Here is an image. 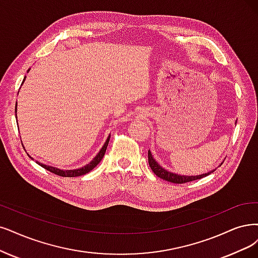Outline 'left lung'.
<instances>
[{"label":"left lung","instance_id":"left-lung-1","mask_svg":"<svg viewBox=\"0 0 258 258\" xmlns=\"http://www.w3.org/2000/svg\"><path fill=\"white\" fill-rule=\"evenodd\" d=\"M148 160H149V165H150L152 171H153V172H154V174H156L160 178L167 180V182H171V183H173V184H185V183L192 182V180H197V179H200V178H202V177H205V176L209 175L211 173H213L214 171H215L214 170V171H212V172H209V173H205V174H202V175H197V176L177 175V174H174V173L168 172V171H166L165 169L161 168L156 163L155 159L152 157V154H151L150 151L148 152Z\"/></svg>","mask_w":258,"mask_h":258}]
</instances>
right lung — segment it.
Returning a JSON list of instances; mask_svg holds the SVG:
<instances>
[{"mask_svg": "<svg viewBox=\"0 0 258 258\" xmlns=\"http://www.w3.org/2000/svg\"><path fill=\"white\" fill-rule=\"evenodd\" d=\"M24 80H25V78H24ZM24 80H23V82H24ZM23 82H22V83H23ZM16 110H17V105H16ZM16 117H17V116H16ZM109 137H110V136H108L106 142H105V144H104L103 148L101 149V151L99 152L98 155L95 156L87 166H84V167L81 168V169H76V170H59V169L54 168V167L45 166V165H43V164L38 163V161H36V163L39 164V166H41L42 168H44V169H46V170H49L50 172H52V173H54V174H56V175H59V176H63V177H75V176L84 175V174H86V173L90 172V171H91L94 167H97L98 164L102 160V158H103V156H104V154H105V152H106L107 146H108ZM30 157H31V156H30ZM31 158H32V157H31Z\"/></svg>", "mask_w": 258, "mask_h": 258, "instance_id": "1", "label": "right lung"}]
</instances>
